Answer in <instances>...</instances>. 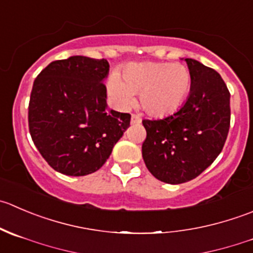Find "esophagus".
Instances as JSON below:
<instances>
[{
  "label": "esophagus",
  "mask_w": 253,
  "mask_h": 253,
  "mask_svg": "<svg viewBox=\"0 0 253 253\" xmlns=\"http://www.w3.org/2000/svg\"><path fill=\"white\" fill-rule=\"evenodd\" d=\"M142 122V119L139 116H137V115H132L131 116V124L132 125H138Z\"/></svg>",
  "instance_id": "obj_1"
}]
</instances>
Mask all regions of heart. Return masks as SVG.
<instances>
[{"label":"heart","instance_id":"heart-1","mask_svg":"<svg viewBox=\"0 0 253 253\" xmlns=\"http://www.w3.org/2000/svg\"><path fill=\"white\" fill-rule=\"evenodd\" d=\"M192 85L188 68L179 63H131L107 80V91L120 107H128L139 92V105L151 116L163 117L175 112Z\"/></svg>","mask_w":253,"mask_h":253}]
</instances>
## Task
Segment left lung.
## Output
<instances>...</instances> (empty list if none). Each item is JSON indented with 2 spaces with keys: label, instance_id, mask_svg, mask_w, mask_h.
<instances>
[{
  "label": "left lung",
  "instance_id": "1",
  "mask_svg": "<svg viewBox=\"0 0 253 253\" xmlns=\"http://www.w3.org/2000/svg\"><path fill=\"white\" fill-rule=\"evenodd\" d=\"M192 75L183 106L162 120H143L142 157L152 175L181 184L202 174L222 151L230 128V92L217 72L186 58Z\"/></svg>",
  "mask_w": 253,
  "mask_h": 253
}]
</instances>
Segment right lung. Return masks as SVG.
I'll list each match as a JSON object with an SVG mask.
<instances>
[{"label": "right lung", "mask_w": 253, "mask_h": 253, "mask_svg": "<svg viewBox=\"0 0 253 253\" xmlns=\"http://www.w3.org/2000/svg\"><path fill=\"white\" fill-rule=\"evenodd\" d=\"M106 59L74 55L51 61L33 83L28 124L37 149L54 170L96 171L128 128L131 115L107 109Z\"/></svg>", "instance_id": "right-lung-1"}]
</instances>
